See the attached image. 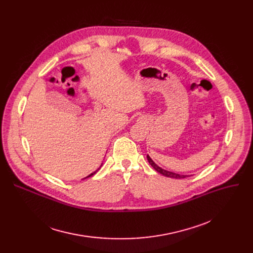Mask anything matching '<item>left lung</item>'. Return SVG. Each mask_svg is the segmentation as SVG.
<instances>
[{"mask_svg": "<svg viewBox=\"0 0 253 253\" xmlns=\"http://www.w3.org/2000/svg\"><path fill=\"white\" fill-rule=\"evenodd\" d=\"M147 159H148V161H149V163H150V165L158 172V173H160V174H162V175H164V176H166V177H170V178H175V179H181V178H186L187 176H189V175H181V174H177V173H173V172H170V171H167V170H164V169H162V168H160L159 166H157L154 162H153V160L150 158V156L149 155H147Z\"/></svg>", "mask_w": 253, "mask_h": 253, "instance_id": "1", "label": "left lung"}]
</instances>
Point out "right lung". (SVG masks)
Returning a JSON list of instances; mask_svg holds the SVG:
<instances>
[{
  "label": "right lung",
  "mask_w": 253,
  "mask_h": 253,
  "mask_svg": "<svg viewBox=\"0 0 253 253\" xmlns=\"http://www.w3.org/2000/svg\"><path fill=\"white\" fill-rule=\"evenodd\" d=\"M97 171H98V170H96V171H95V172H93V173H92V174H90V175H89V176H88V177H90V176H92V175H94V174H95V173H96V172H97ZM88 177H86V178H88Z\"/></svg>",
  "instance_id": "1"
}]
</instances>
